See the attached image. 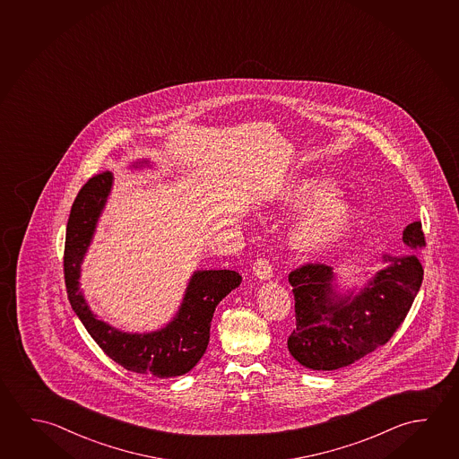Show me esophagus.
<instances>
[{
	"label": "esophagus",
	"mask_w": 459,
	"mask_h": 459,
	"mask_svg": "<svg viewBox=\"0 0 459 459\" xmlns=\"http://www.w3.org/2000/svg\"><path fill=\"white\" fill-rule=\"evenodd\" d=\"M253 273L261 280H267L273 275V267L267 257H257L253 264Z\"/></svg>",
	"instance_id": "34e87169"
}]
</instances>
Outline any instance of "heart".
<instances>
[{
	"mask_svg": "<svg viewBox=\"0 0 459 459\" xmlns=\"http://www.w3.org/2000/svg\"><path fill=\"white\" fill-rule=\"evenodd\" d=\"M334 181L325 176H302L286 184L281 196L286 204L307 206L291 230V241L304 251L320 248L336 240L351 226L355 208L346 198L338 195Z\"/></svg>",
	"mask_w": 459,
	"mask_h": 459,
	"instance_id": "heart-1",
	"label": "heart"
}]
</instances>
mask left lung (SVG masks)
Here are the masks:
<instances>
[{"instance_id": "8db88e82", "label": "left lung", "mask_w": 459, "mask_h": 459, "mask_svg": "<svg viewBox=\"0 0 459 459\" xmlns=\"http://www.w3.org/2000/svg\"><path fill=\"white\" fill-rule=\"evenodd\" d=\"M403 241L411 248L426 247L421 222L406 227ZM385 259L391 265L353 299L334 293L333 271L325 264H302L290 272L296 326L288 349L296 360L320 371L344 368L394 336L420 291L424 271L416 255Z\"/></svg>"}]
</instances>
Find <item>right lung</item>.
Instances as JSON below:
<instances>
[{
	"label": "right lung",
	"mask_w": 459,
	"mask_h": 459,
	"mask_svg": "<svg viewBox=\"0 0 459 459\" xmlns=\"http://www.w3.org/2000/svg\"><path fill=\"white\" fill-rule=\"evenodd\" d=\"M110 187V171L96 174L84 184L72 204L64 248L68 301L98 346L123 368L157 377L186 375L208 347L216 306L240 285L241 277L235 271L196 272L188 283L178 316L166 328L151 334H126L98 320L78 290V277L80 264Z\"/></svg>",
	"instance_id": "obj_1"
}]
</instances>
